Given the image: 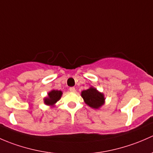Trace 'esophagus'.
<instances>
[{
  "mask_svg": "<svg viewBox=\"0 0 153 153\" xmlns=\"http://www.w3.org/2000/svg\"><path fill=\"white\" fill-rule=\"evenodd\" d=\"M69 90H70L71 92H76V89H75L74 87H71L69 88Z\"/></svg>",
  "mask_w": 153,
  "mask_h": 153,
  "instance_id": "obj_1",
  "label": "esophagus"
}]
</instances>
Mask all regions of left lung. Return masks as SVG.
Instances as JSON below:
<instances>
[{
  "instance_id": "obj_1",
  "label": "left lung",
  "mask_w": 153,
  "mask_h": 153,
  "mask_svg": "<svg viewBox=\"0 0 153 153\" xmlns=\"http://www.w3.org/2000/svg\"><path fill=\"white\" fill-rule=\"evenodd\" d=\"M81 96L85 104L92 108L98 109L105 104V98L104 94L99 92L95 88L91 87L88 90L82 91Z\"/></svg>"
}]
</instances>
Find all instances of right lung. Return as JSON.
Returning <instances> with one entry per match:
<instances>
[{"instance_id": "add662e5", "label": "right lung", "mask_w": 153, "mask_h": 153, "mask_svg": "<svg viewBox=\"0 0 153 153\" xmlns=\"http://www.w3.org/2000/svg\"><path fill=\"white\" fill-rule=\"evenodd\" d=\"M62 92L61 91L57 90H52L48 94V97H45L44 99V103L46 105L49 106H53L54 104L59 100V99L62 97Z\"/></svg>"}]
</instances>
